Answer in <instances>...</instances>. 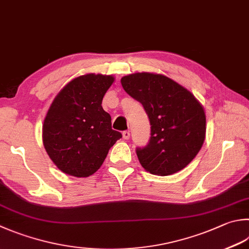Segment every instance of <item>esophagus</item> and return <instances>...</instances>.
Masks as SVG:
<instances>
[{
  "label": "esophagus",
  "instance_id": "34e87169",
  "mask_svg": "<svg viewBox=\"0 0 249 249\" xmlns=\"http://www.w3.org/2000/svg\"><path fill=\"white\" fill-rule=\"evenodd\" d=\"M123 138H124V140H129L130 139V132H129V131H124V132H123Z\"/></svg>",
  "mask_w": 249,
  "mask_h": 249
}]
</instances>
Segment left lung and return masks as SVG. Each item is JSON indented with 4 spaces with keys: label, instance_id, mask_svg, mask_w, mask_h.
I'll list each match as a JSON object with an SVG mask.
<instances>
[{
    "label": "left lung",
    "instance_id": "obj_1",
    "mask_svg": "<svg viewBox=\"0 0 249 249\" xmlns=\"http://www.w3.org/2000/svg\"><path fill=\"white\" fill-rule=\"evenodd\" d=\"M121 84L143 105L151 123L149 143L137 148L141 165L157 176L184 169L206 138L203 105L187 89L160 73H131L121 78Z\"/></svg>",
    "mask_w": 249,
    "mask_h": 249
}]
</instances>
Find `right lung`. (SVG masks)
I'll list each match as a JSON object with an SVG mask.
<instances>
[{"mask_svg": "<svg viewBox=\"0 0 249 249\" xmlns=\"http://www.w3.org/2000/svg\"><path fill=\"white\" fill-rule=\"evenodd\" d=\"M114 81L110 74H83L68 82L52 102L42 140L51 160L66 175L92 176L123 137L111 129L110 115L102 107L103 97Z\"/></svg>", "mask_w": 249, "mask_h": 249, "instance_id": "add662e5", "label": "right lung"}]
</instances>
